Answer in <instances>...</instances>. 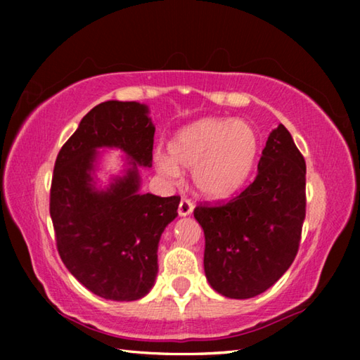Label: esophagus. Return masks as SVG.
<instances>
[{
  "label": "esophagus",
  "mask_w": 360,
  "mask_h": 360,
  "mask_svg": "<svg viewBox=\"0 0 360 360\" xmlns=\"http://www.w3.org/2000/svg\"><path fill=\"white\" fill-rule=\"evenodd\" d=\"M192 211H193V203L191 202V200H188V198H181L179 208H178L179 216H188Z\"/></svg>",
  "instance_id": "1"
}]
</instances>
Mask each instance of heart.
I'll return each mask as SVG.
<instances>
[{
    "label": "heart",
    "mask_w": 360,
    "mask_h": 360,
    "mask_svg": "<svg viewBox=\"0 0 360 360\" xmlns=\"http://www.w3.org/2000/svg\"><path fill=\"white\" fill-rule=\"evenodd\" d=\"M251 127L229 119H203L182 129L168 143V155H157V169L168 179L192 169L197 193L208 200L233 195L251 174L257 157Z\"/></svg>",
    "instance_id": "heart-1"
}]
</instances>
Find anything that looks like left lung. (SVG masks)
<instances>
[{
	"mask_svg": "<svg viewBox=\"0 0 360 360\" xmlns=\"http://www.w3.org/2000/svg\"><path fill=\"white\" fill-rule=\"evenodd\" d=\"M257 169L229 202L193 210L205 231V275L229 298H251L271 288L300 246L307 163L283 124L268 136Z\"/></svg>",
	"mask_w": 360,
	"mask_h": 360,
	"instance_id": "1",
	"label": "left lung"
}]
</instances>
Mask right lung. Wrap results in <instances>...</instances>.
Masks as SVG:
<instances>
[{
    "instance_id": "add662e5",
    "label": "right lung",
    "mask_w": 360,
    "mask_h": 360,
    "mask_svg": "<svg viewBox=\"0 0 360 360\" xmlns=\"http://www.w3.org/2000/svg\"><path fill=\"white\" fill-rule=\"evenodd\" d=\"M148 112L136 101L100 103L84 115L53 167L51 217L58 254L79 283L106 300H138L152 289L158 241L178 216V195L138 192L136 163L152 165L155 127ZM98 147H119L134 160L106 191L93 186Z\"/></svg>"
}]
</instances>
